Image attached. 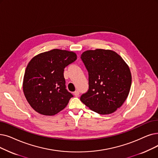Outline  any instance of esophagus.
I'll list each match as a JSON object with an SVG mask.
<instances>
[{"instance_id":"1","label":"esophagus","mask_w":158,"mask_h":158,"mask_svg":"<svg viewBox=\"0 0 158 158\" xmlns=\"http://www.w3.org/2000/svg\"><path fill=\"white\" fill-rule=\"evenodd\" d=\"M73 95L75 96V97H78V96L79 95V92L78 90L75 91V92H73Z\"/></svg>"}]
</instances>
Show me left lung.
Returning a JSON list of instances; mask_svg holds the SVG:
<instances>
[{
	"instance_id": "obj_1",
	"label": "left lung",
	"mask_w": 158,
	"mask_h": 158,
	"mask_svg": "<svg viewBox=\"0 0 158 158\" xmlns=\"http://www.w3.org/2000/svg\"><path fill=\"white\" fill-rule=\"evenodd\" d=\"M81 59L88 72V90L80 100L92 110L110 114L127 99L132 83L128 65L114 51L87 50Z\"/></svg>"
}]
</instances>
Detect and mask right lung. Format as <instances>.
Listing matches in <instances>:
<instances>
[{
  "label": "right lung",
  "mask_w": 158,
  "mask_h": 158,
  "mask_svg": "<svg viewBox=\"0 0 158 158\" xmlns=\"http://www.w3.org/2000/svg\"><path fill=\"white\" fill-rule=\"evenodd\" d=\"M76 59L72 52L53 49L30 61L24 73L23 91L37 112L53 115L66 106L73 96L66 88L64 70Z\"/></svg>",
  "instance_id": "right-lung-1"
}]
</instances>
